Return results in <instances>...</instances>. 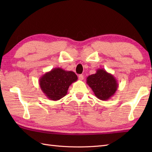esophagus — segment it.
I'll use <instances>...</instances> for the list:
<instances>
[{
	"instance_id": "esophagus-1",
	"label": "esophagus",
	"mask_w": 152,
	"mask_h": 152,
	"mask_svg": "<svg viewBox=\"0 0 152 152\" xmlns=\"http://www.w3.org/2000/svg\"><path fill=\"white\" fill-rule=\"evenodd\" d=\"M78 78L80 80H83V76L82 75V74H80V75L78 76Z\"/></svg>"
}]
</instances>
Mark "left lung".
I'll list each match as a JSON object with an SVG mask.
<instances>
[{"label": "left lung", "mask_w": 152, "mask_h": 152, "mask_svg": "<svg viewBox=\"0 0 152 152\" xmlns=\"http://www.w3.org/2000/svg\"><path fill=\"white\" fill-rule=\"evenodd\" d=\"M86 80L95 95L102 101H107L114 96L119 86L115 77L104 69H97L95 74L89 75Z\"/></svg>", "instance_id": "obj_1"}]
</instances>
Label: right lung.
I'll list each match as a JSON object with an SVG mask.
<instances>
[{
  "mask_svg": "<svg viewBox=\"0 0 152 152\" xmlns=\"http://www.w3.org/2000/svg\"><path fill=\"white\" fill-rule=\"evenodd\" d=\"M78 80L72 71L54 68L45 73L39 79L40 89L51 101H58L66 95L69 86Z\"/></svg>",
  "mask_w": 152,
  "mask_h": 152,
  "instance_id": "right-lung-1",
  "label": "right lung"
}]
</instances>
